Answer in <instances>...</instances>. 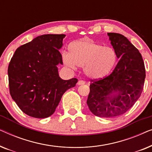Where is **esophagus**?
Wrapping results in <instances>:
<instances>
[{
	"instance_id": "obj_1",
	"label": "esophagus",
	"mask_w": 152,
	"mask_h": 152,
	"mask_svg": "<svg viewBox=\"0 0 152 152\" xmlns=\"http://www.w3.org/2000/svg\"><path fill=\"white\" fill-rule=\"evenodd\" d=\"M84 84H85V82L84 80H80V81H78V82H77V85H83Z\"/></svg>"
}]
</instances>
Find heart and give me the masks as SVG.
Returning <instances> with one entry per match:
<instances>
[{"mask_svg": "<svg viewBox=\"0 0 152 152\" xmlns=\"http://www.w3.org/2000/svg\"><path fill=\"white\" fill-rule=\"evenodd\" d=\"M116 53L112 48L104 46L91 39L77 41L69 46V53H62V60L71 68L84 66L88 77L99 79L111 71L115 66Z\"/></svg>", "mask_w": 152, "mask_h": 152, "instance_id": "b5f03b06", "label": "heart"}]
</instances>
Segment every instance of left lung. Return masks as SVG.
<instances>
[{
	"label": "left lung",
	"instance_id": "left-lung-1",
	"mask_svg": "<svg viewBox=\"0 0 152 152\" xmlns=\"http://www.w3.org/2000/svg\"><path fill=\"white\" fill-rule=\"evenodd\" d=\"M119 59L113 72L90 84L87 104L95 115L114 118L126 113L140 97L145 68L138 50L123 35L108 33Z\"/></svg>",
	"mask_w": 152,
	"mask_h": 152
}]
</instances>
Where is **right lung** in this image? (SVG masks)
I'll return each instance as SVG.
<instances>
[{"instance_id":"right-lung-1","label":"right lung","mask_w":152,"mask_h":152,"mask_svg":"<svg viewBox=\"0 0 152 152\" xmlns=\"http://www.w3.org/2000/svg\"><path fill=\"white\" fill-rule=\"evenodd\" d=\"M65 34H43L16 50L8 66L10 93L20 109L29 116L53 115L68 89L77 79L60 78L57 65L63 64L59 49Z\"/></svg>"}]
</instances>
